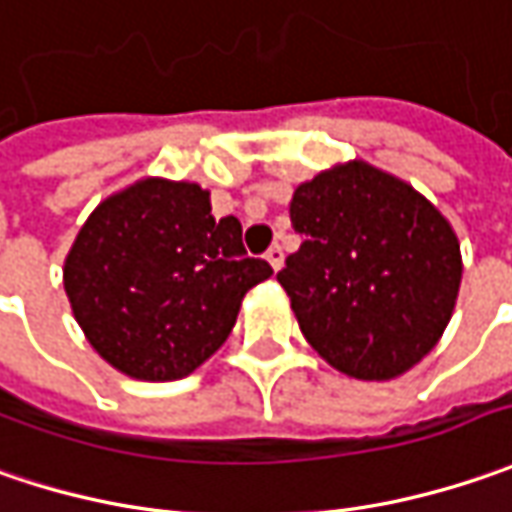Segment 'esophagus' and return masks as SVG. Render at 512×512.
<instances>
[{"instance_id": "34e87169", "label": "esophagus", "mask_w": 512, "mask_h": 512, "mask_svg": "<svg viewBox=\"0 0 512 512\" xmlns=\"http://www.w3.org/2000/svg\"><path fill=\"white\" fill-rule=\"evenodd\" d=\"M266 260H269V266L278 272L280 266H283V249H280V246H272V249L266 252Z\"/></svg>"}]
</instances>
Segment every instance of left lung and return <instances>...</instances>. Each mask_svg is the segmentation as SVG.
Wrapping results in <instances>:
<instances>
[{"mask_svg":"<svg viewBox=\"0 0 512 512\" xmlns=\"http://www.w3.org/2000/svg\"><path fill=\"white\" fill-rule=\"evenodd\" d=\"M289 217L300 249L278 280L309 346L358 381H392L421 364L453 318L461 286L450 220L367 160L300 183Z\"/></svg>","mask_w":512,"mask_h":512,"instance_id":"8db88e82","label":"left lung"}]
</instances>
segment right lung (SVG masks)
I'll return each mask as SVG.
<instances>
[{"instance_id":"add662e5","label":"right lung","mask_w":512,"mask_h":512,"mask_svg":"<svg viewBox=\"0 0 512 512\" xmlns=\"http://www.w3.org/2000/svg\"><path fill=\"white\" fill-rule=\"evenodd\" d=\"M272 266L246 257L237 217L214 220L209 191L143 177L105 197L62 266L65 295L102 361L137 381H177L232 332Z\"/></svg>"}]
</instances>
